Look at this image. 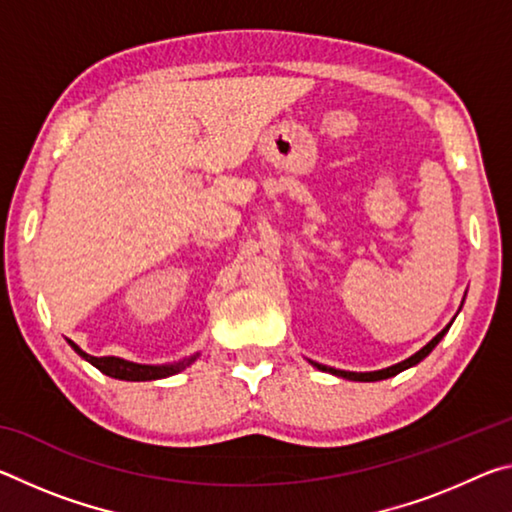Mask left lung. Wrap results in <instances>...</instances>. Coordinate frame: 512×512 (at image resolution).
Instances as JSON below:
<instances>
[{"label":"left lung","mask_w":512,"mask_h":512,"mask_svg":"<svg viewBox=\"0 0 512 512\" xmlns=\"http://www.w3.org/2000/svg\"><path fill=\"white\" fill-rule=\"evenodd\" d=\"M449 327H452V323H449V325L443 329V332L433 336V339H431L427 345H424L422 350L415 352L413 357L404 359V361H400V363H395V366H391V368H384V370H375V372H350V370H336V368H329V366H323V363H316V361H311V366H316L318 370H323V372H332V375H336V377L352 379V381H379V379H388V377H395L397 372H402V370H406V368L415 366V363H420L424 357H427V354H429L433 348H436V345L440 343V339H443V336L449 332Z\"/></svg>","instance_id":"obj_1"}]
</instances>
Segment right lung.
<instances>
[{
    "instance_id": "add662e5",
    "label": "right lung",
    "mask_w": 512,
    "mask_h": 512,
    "mask_svg": "<svg viewBox=\"0 0 512 512\" xmlns=\"http://www.w3.org/2000/svg\"><path fill=\"white\" fill-rule=\"evenodd\" d=\"M67 343L72 345L76 354H81L85 361H90L94 368H99L103 375L124 379V381H151V379L171 377V375H176V372L185 370L189 363L198 357V354H194V357L178 361V363H169V366H144V363H133V361H126L119 357H92V354L83 352L74 341H67Z\"/></svg>"
}]
</instances>
